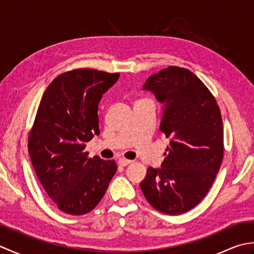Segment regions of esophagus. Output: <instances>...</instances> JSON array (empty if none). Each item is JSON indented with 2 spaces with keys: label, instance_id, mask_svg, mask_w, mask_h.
<instances>
[{
  "label": "esophagus",
  "instance_id": "1",
  "mask_svg": "<svg viewBox=\"0 0 254 254\" xmlns=\"http://www.w3.org/2000/svg\"><path fill=\"white\" fill-rule=\"evenodd\" d=\"M118 163H119V165L120 166H127L128 164H131L132 163V160H128V159H126V158H120L118 160Z\"/></svg>",
  "mask_w": 254,
  "mask_h": 254
}]
</instances>
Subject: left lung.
<instances>
[{
    "instance_id": "obj_1",
    "label": "left lung",
    "mask_w": 254,
    "mask_h": 254,
    "mask_svg": "<svg viewBox=\"0 0 254 254\" xmlns=\"http://www.w3.org/2000/svg\"><path fill=\"white\" fill-rule=\"evenodd\" d=\"M163 104L160 131L170 139L161 168L148 167L141 189L161 213L179 215L206 195L224 157L222 115L214 96L195 74L169 66L143 86Z\"/></svg>"
}]
</instances>
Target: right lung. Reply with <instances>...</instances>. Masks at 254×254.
Masks as SVG:
<instances>
[{
    "label": "right lung",
    "mask_w": 254,
    "mask_h": 254,
    "mask_svg": "<svg viewBox=\"0 0 254 254\" xmlns=\"http://www.w3.org/2000/svg\"><path fill=\"white\" fill-rule=\"evenodd\" d=\"M120 74L77 68L48 86L29 132L28 152L38 179L62 212L84 215L100 202L118 169L115 160L88 157L99 135L98 104Z\"/></svg>",
    "instance_id": "right-lung-1"
}]
</instances>
